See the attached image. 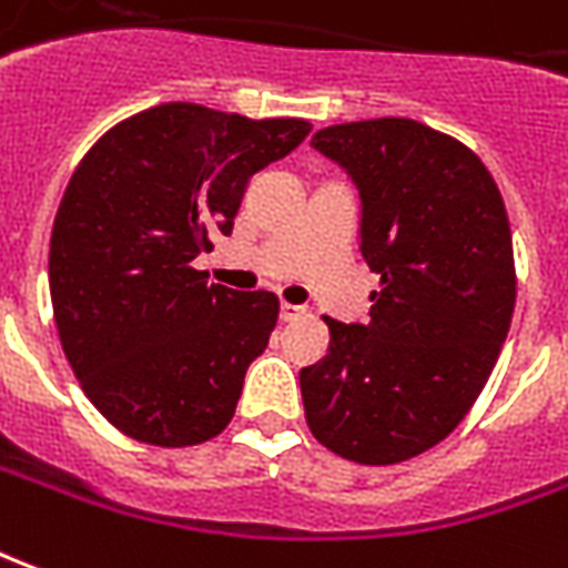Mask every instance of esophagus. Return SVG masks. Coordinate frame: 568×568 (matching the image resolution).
I'll use <instances>...</instances> for the list:
<instances>
[{
    "label": "esophagus",
    "instance_id": "obj_1",
    "mask_svg": "<svg viewBox=\"0 0 568 568\" xmlns=\"http://www.w3.org/2000/svg\"><path fill=\"white\" fill-rule=\"evenodd\" d=\"M303 315H305L303 305L281 303V321H296V317H303Z\"/></svg>",
    "mask_w": 568,
    "mask_h": 568
}]
</instances>
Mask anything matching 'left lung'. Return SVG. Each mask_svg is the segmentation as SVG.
<instances>
[{"instance_id":"obj_1","label":"left lung","mask_w":568,"mask_h":568,"mask_svg":"<svg viewBox=\"0 0 568 568\" xmlns=\"http://www.w3.org/2000/svg\"><path fill=\"white\" fill-rule=\"evenodd\" d=\"M312 146L355 180L379 291L367 324L324 317L305 422L336 456L397 465L449 437L496 367L517 300L508 211L465 143L413 119L333 124Z\"/></svg>"}]
</instances>
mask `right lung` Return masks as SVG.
<instances>
[{
  "mask_svg": "<svg viewBox=\"0 0 568 568\" xmlns=\"http://www.w3.org/2000/svg\"><path fill=\"white\" fill-rule=\"evenodd\" d=\"M308 131L162 103L110 128L72 171L51 229V305L82 392L122 434L176 449L232 422L277 296L207 284L192 263L232 235L251 176Z\"/></svg>",
  "mask_w": 568,
  "mask_h": 568,
  "instance_id": "add662e5",
  "label": "right lung"
}]
</instances>
